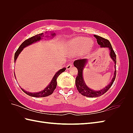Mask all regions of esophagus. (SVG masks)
Here are the masks:
<instances>
[{
	"label": "esophagus",
	"mask_w": 133,
	"mask_h": 133,
	"mask_svg": "<svg viewBox=\"0 0 133 133\" xmlns=\"http://www.w3.org/2000/svg\"><path fill=\"white\" fill-rule=\"evenodd\" d=\"M72 64H69L67 66L66 69H67V70H70V69L72 68Z\"/></svg>",
	"instance_id": "obj_1"
}]
</instances>
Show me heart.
Segmentation results:
<instances>
[{
  "instance_id": "b5f03b06",
  "label": "heart",
  "mask_w": 133,
  "mask_h": 133,
  "mask_svg": "<svg viewBox=\"0 0 133 133\" xmlns=\"http://www.w3.org/2000/svg\"><path fill=\"white\" fill-rule=\"evenodd\" d=\"M93 43L91 39L83 37H77L70 40L68 43L67 50L72 54H78L81 51L87 53Z\"/></svg>"
}]
</instances>
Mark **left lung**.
<instances>
[{
    "mask_svg": "<svg viewBox=\"0 0 133 133\" xmlns=\"http://www.w3.org/2000/svg\"><path fill=\"white\" fill-rule=\"evenodd\" d=\"M94 36L97 39V42L99 45H100V47L101 48H108L109 50V54L110 56V58L113 61L114 63V76L112 77L111 82L108 84V85L106 86L105 87H104L102 89L99 90H94L91 89L86 85L85 83V82L84 81L83 79V71L84 68L85 67L86 65L87 64L88 60L87 59H78L77 61H75L74 62V66L77 68L78 74L77 75V77L75 79V84L77 89L78 90L79 93L82 95L87 97L89 98H95L98 97L102 95L104 93L106 92L111 87L112 83L115 81V77H116V63H117V58L116 55L113 49H112L111 43L110 42L107 40V39H104L103 38H102L99 36L94 35Z\"/></svg>",
    "mask_w": 133,
    "mask_h": 133,
    "instance_id": "8db88e82",
    "label": "left lung"
}]
</instances>
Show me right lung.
<instances>
[{
    "label": "right lung",
    "instance_id": "add662e5",
    "mask_svg": "<svg viewBox=\"0 0 133 133\" xmlns=\"http://www.w3.org/2000/svg\"><path fill=\"white\" fill-rule=\"evenodd\" d=\"M47 33V32H46V34ZM56 35L55 33L54 32H50V36H48V35H46L44 36V34L43 33H41L39 34L36 35L35 36H33L32 37H31L30 38L27 39V40L24 41L23 43L21 44V46H19V47L18 48V49L17 50V51H16L15 55H14V62L15 63V62L16 61L17 58H18L19 55L21 54V52L22 51V50H23L24 48L27 47L28 46H30V45L34 43H36V42L40 41L42 39H43L44 37L46 38H49L50 36L51 38H53L54 36ZM66 67H64V68L62 69L61 70H59L58 71L56 72L55 75H54V77L52 78V79L51 81V82H50V83L48 84L47 86V87H46L44 90H42L41 91L39 92H29L27 91L26 90H24V89H22V91H23L24 92L26 93V94H27L28 95L31 96V97H36V98H41V97H47L51 94H52L54 90L56 89V85H57V81H56V79H57V78L58 77V76L60 75L62 72H64L65 70H66Z\"/></svg>",
    "mask_w": 133,
    "mask_h": 133
}]
</instances>
